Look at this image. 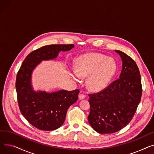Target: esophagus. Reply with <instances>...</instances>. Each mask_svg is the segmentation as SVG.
<instances>
[{"instance_id": "1", "label": "esophagus", "mask_w": 154, "mask_h": 154, "mask_svg": "<svg viewBox=\"0 0 154 154\" xmlns=\"http://www.w3.org/2000/svg\"><path fill=\"white\" fill-rule=\"evenodd\" d=\"M79 100H83V99H85V95L80 93L79 95Z\"/></svg>"}]
</instances>
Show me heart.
<instances>
[{
	"instance_id": "1",
	"label": "heart",
	"mask_w": 154,
	"mask_h": 154,
	"mask_svg": "<svg viewBox=\"0 0 154 154\" xmlns=\"http://www.w3.org/2000/svg\"><path fill=\"white\" fill-rule=\"evenodd\" d=\"M115 62L99 54L80 56L75 61L74 71L80 79L87 77L86 84L92 92H99L106 88L115 74ZM73 79L77 80L75 76Z\"/></svg>"
}]
</instances>
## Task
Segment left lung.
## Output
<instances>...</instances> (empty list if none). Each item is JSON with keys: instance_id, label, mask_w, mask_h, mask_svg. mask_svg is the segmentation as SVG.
I'll use <instances>...</instances> for the list:
<instances>
[{"instance_id": "1", "label": "left lung", "mask_w": 154, "mask_h": 154, "mask_svg": "<svg viewBox=\"0 0 154 154\" xmlns=\"http://www.w3.org/2000/svg\"><path fill=\"white\" fill-rule=\"evenodd\" d=\"M115 51L122 61L119 79L101 92L88 94V122L100 134L114 133L127 125L141 99V79L136 63L123 52Z\"/></svg>"}]
</instances>
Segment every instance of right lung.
<instances>
[{"instance_id": "right-lung-1", "label": "right lung", "mask_w": 154, "mask_h": 154, "mask_svg": "<svg viewBox=\"0 0 154 154\" xmlns=\"http://www.w3.org/2000/svg\"><path fill=\"white\" fill-rule=\"evenodd\" d=\"M74 47L73 44L44 46L26 57L17 73L15 87L21 114L40 130L54 131L63 124L69 107L78 99L79 90L35 91L32 85V72L42 60L55 59L60 52Z\"/></svg>"}]
</instances>
